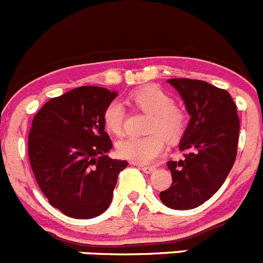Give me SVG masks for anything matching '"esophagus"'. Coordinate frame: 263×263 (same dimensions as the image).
Here are the masks:
<instances>
[{"label": "esophagus", "instance_id": "esophagus-1", "mask_svg": "<svg viewBox=\"0 0 263 263\" xmlns=\"http://www.w3.org/2000/svg\"><path fill=\"white\" fill-rule=\"evenodd\" d=\"M134 163V162H133ZM135 165V163H134ZM138 167L140 168V170L143 171V173H145V174H152L153 171L156 170V167H153V166H144V165H138Z\"/></svg>", "mask_w": 263, "mask_h": 263}]
</instances>
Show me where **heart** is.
<instances>
[{
	"label": "heart",
	"instance_id": "obj_1",
	"mask_svg": "<svg viewBox=\"0 0 263 263\" xmlns=\"http://www.w3.org/2000/svg\"><path fill=\"white\" fill-rule=\"evenodd\" d=\"M130 102L138 110L149 114L145 137H126L116 145L123 158L135 163H151L165 151V138L175 142L185 129V115L174 106V101L166 92L156 85H147L132 93ZM126 112L123 103L112 101L103 112V124L114 135L124 133Z\"/></svg>",
	"mask_w": 263,
	"mask_h": 263
}]
</instances>
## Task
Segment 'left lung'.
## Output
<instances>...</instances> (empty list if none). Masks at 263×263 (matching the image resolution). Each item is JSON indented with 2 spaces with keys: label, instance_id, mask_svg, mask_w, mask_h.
<instances>
[{
  "label": "left lung",
  "instance_id": "1",
  "mask_svg": "<svg viewBox=\"0 0 263 263\" xmlns=\"http://www.w3.org/2000/svg\"><path fill=\"white\" fill-rule=\"evenodd\" d=\"M188 111L179 149L185 158L168 161L173 184L160 199L173 210H192L211 198L235 162L239 139L236 105L226 90L203 80L168 79Z\"/></svg>",
  "mask_w": 263,
  "mask_h": 263
}]
</instances>
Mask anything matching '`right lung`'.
Masks as SVG:
<instances>
[{"instance_id":"add662e5","label":"right lung","mask_w":263,"mask_h":263,"mask_svg":"<svg viewBox=\"0 0 263 263\" xmlns=\"http://www.w3.org/2000/svg\"><path fill=\"white\" fill-rule=\"evenodd\" d=\"M118 92L75 88L49 100L34 116L28 140L32 170L54 209L72 219H93L110 207L125 160L107 156L112 142L103 112Z\"/></svg>"}]
</instances>
